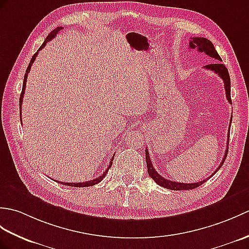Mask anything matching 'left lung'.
Segmentation results:
<instances>
[{
	"mask_svg": "<svg viewBox=\"0 0 249 249\" xmlns=\"http://www.w3.org/2000/svg\"><path fill=\"white\" fill-rule=\"evenodd\" d=\"M189 46L191 50H197V52H200V53H205L206 55L210 56L211 58L215 59L216 62L214 63H210V65H207L204 68L208 69V70L213 71L215 74H217L219 77L223 79L224 82V86H225V91H226V97L228 102L231 104V96H230V77H229V73L227 68L225 67V65L221 62L222 58L219 57V55L217 54V52L215 51L214 46H213L212 42L210 40H208L206 38L203 37H194V38H191L190 40V43ZM230 121H232V119H230ZM231 124V123H230ZM230 129V128H229ZM230 132V130H229ZM227 144H229V135H228V141ZM227 153H228V145H227V149L226 152H225L224 155V158L222 160V162L219 163L218 167L215 170V172L213 173L212 175H214L215 173L221 169V166L224 164L225 162V159L227 157ZM145 159H146V166H147V172H148V175L151 176V178H153L155 182L159 184V186L166 188V189H170V190H174V191H180V190H191V189H195L199 187L200 184H203L204 182H206L208 179L210 177H208L205 180H201L199 182H194V183H183V182H176V181H172L169 180V179H165L164 177H162L161 175H159L157 171L155 170V167L153 166L152 163V160L151 157H149V154L147 149H145Z\"/></svg>",
	"mask_w": 249,
	"mask_h": 249,
	"instance_id": "obj_1",
	"label": "left lung"
}]
</instances>
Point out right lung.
Masks as SVG:
<instances>
[{
    "label": "right lung",
    "instance_id": "add662e5",
    "mask_svg": "<svg viewBox=\"0 0 249 249\" xmlns=\"http://www.w3.org/2000/svg\"><path fill=\"white\" fill-rule=\"evenodd\" d=\"M60 30H62V27H57L56 30H54L53 32H52L48 37H46V39L44 40V42L42 43V45L40 46L39 48V50H38V52L40 51V50H42L44 46H45V44L48 43L49 41H51L52 39H53L57 34H58V32L60 31ZM38 52H36V53L34 54V56L32 57V60H31V62H30V65H28V67H27V69H26V73H25V75H24V79H23V87H22V93H21V95H20V113H21V111H22V101H23V95H24V92H25V87H26V80H27V75H28V73H30V71H31V68H32V65L34 63V61H35V59H36V57H37V55H38ZM113 158H114V156L113 157L111 158V160H110V163H109V165H108V167H107V170H105V172L103 173V174L100 176V177H97V178H95V179H93V180H90V181H85V182H60V183H63V184H66V186H70V187H82V188H84V187H92V186H94V184H96V183H98V182H101L103 179H104V177L106 176V174L108 173V171H109V169H110L111 167V165H112V162H113ZM58 182V181H57Z\"/></svg>",
    "mask_w": 249,
    "mask_h": 249
}]
</instances>
